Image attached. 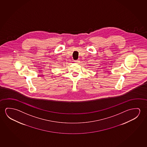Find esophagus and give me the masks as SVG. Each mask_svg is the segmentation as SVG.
Masks as SVG:
<instances>
[{
  "label": "esophagus",
  "mask_w": 147,
  "mask_h": 147,
  "mask_svg": "<svg viewBox=\"0 0 147 147\" xmlns=\"http://www.w3.org/2000/svg\"><path fill=\"white\" fill-rule=\"evenodd\" d=\"M74 61L75 63H79V62H80V61H79V59H77V60H75V61Z\"/></svg>",
  "instance_id": "34e87169"
}]
</instances>
